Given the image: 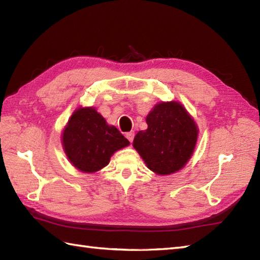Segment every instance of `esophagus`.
<instances>
[{"label": "esophagus", "mask_w": 260, "mask_h": 260, "mask_svg": "<svg viewBox=\"0 0 260 260\" xmlns=\"http://www.w3.org/2000/svg\"><path fill=\"white\" fill-rule=\"evenodd\" d=\"M134 136H135L134 132H129V133H126V139L128 140L131 143L133 142V140H134Z\"/></svg>", "instance_id": "obj_1"}]
</instances>
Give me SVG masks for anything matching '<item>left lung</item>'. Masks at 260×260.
Returning <instances> with one entry per match:
<instances>
[{
	"instance_id": "obj_1",
	"label": "left lung",
	"mask_w": 260,
	"mask_h": 260,
	"mask_svg": "<svg viewBox=\"0 0 260 260\" xmlns=\"http://www.w3.org/2000/svg\"><path fill=\"white\" fill-rule=\"evenodd\" d=\"M147 129L136 134L133 146L154 173L168 175L184 167L198 140L196 121L178 102L159 103L146 116Z\"/></svg>"
}]
</instances>
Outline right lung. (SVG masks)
Segmentation results:
<instances>
[{"label": "right lung", "mask_w": 260, "mask_h": 260, "mask_svg": "<svg viewBox=\"0 0 260 260\" xmlns=\"http://www.w3.org/2000/svg\"><path fill=\"white\" fill-rule=\"evenodd\" d=\"M62 145L66 155L81 172L93 173L105 168L113 154L129 145L123 134L106 123L93 107L78 108L64 127Z\"/></svg>", "instance_id": "add662e5"}]
</instances>
